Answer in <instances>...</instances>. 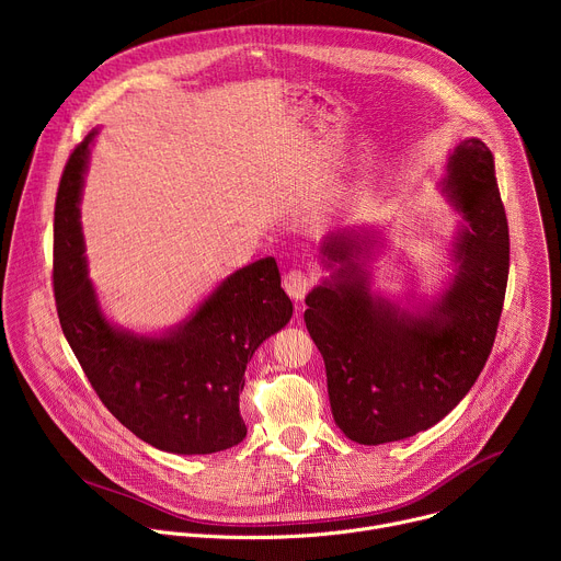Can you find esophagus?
<instances>
[{
  "mask_svg": "<svg viewBox=\"0 0 561 561\" xmlns=\"http://www.w3.org/2000/svg\"><path fill=\"white\" fill-rule=\"evenodd\" d=\"M312 286V277L304 271H288L284 277V290L295 299L301 301L304 295L310 290Z\"/></svg>",
  "mask_w": 561,
  "mask_h": 561,
  "instance_id": "esophagus-1",
  "label": "esophagus"
}]
</instances>
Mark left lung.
I'll return each instance as SVG.
<instances>
[{
  "label": "left lung",
  "instance_id": "1",
  "mask_svg": "<svg viewBox=\"0 0 561 561\" xmlns=\"http://www.w3.org/2000/svg\"><path fill=\"white\" fill-rule=\"evenodd\" d=\"M439 191L461 221L453 275L402 308L373 290L375 228H337L319 253L331 277L306 297L304 322L327 364L335 424L364 446L413 437L442 422L482 373L508 282V221L489 146L468 137L448 154Z\"/></svg>",
  "mask_w": 561,
  "mask_h": 561
}]
</instances>
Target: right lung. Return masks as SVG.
<instances>
[{
  "label": "right lung",
  "mask_w": 561,
  "mask_h": 561,
  "mask_svg": "<svg viewBox=\"0 0 561 561\" xmlns=\"http://www.w3.org/2000/svg\"><path fill=\"white\" fill-rule=\"evenodd\" d=\"M91 130L64 169L55 202L53 284L61 331L102 404L139 439L175 455H210L247 437L239 415L247 364L293 317L275 257L221 279L173 329L141 335L104 314L89 277L79 202Z\"/></svg>",
  "instance_id": "obj_1"
}]
</instances>
